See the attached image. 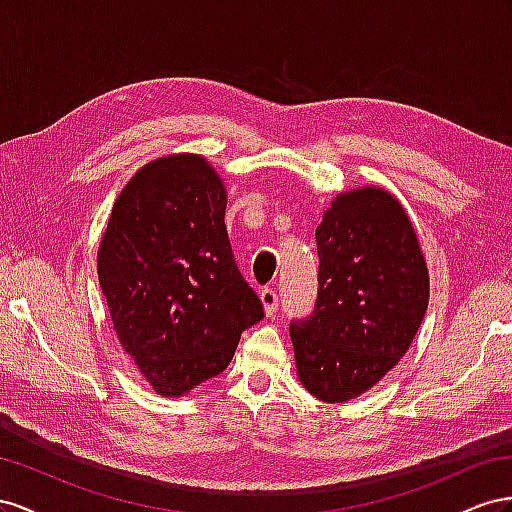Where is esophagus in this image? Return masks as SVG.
I'll use <instances>...</instances> for the list:
<instances>
[{
	"mask_svg": "<svg viewBox=\"0 0 512 512\" xmlns=\"http://www.w3.org/2000/svg\"><path fill=\"white\" fill-rule=\"evenodd\" d=\"M259 298H261V304H264V309H266V313L268 315H274L276 313V309H279V304H281V300H279V294H276L274 289H261V294H259Z\"/></svg>",
	"mask_w": 512,
	"mask_h": 512,
	"instance_id": "34e87169",
	"label": "esophagus"
}]
</instances>
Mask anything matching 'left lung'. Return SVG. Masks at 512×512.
<instances>
[{"label": "left lung", "instance_id": "left-lung-1", "mask_svg": "<svg viewBox=\"0 0 512 512\" xmlns=\"http://www.w3.org/2000/svg\"><path fill=\"white\" fill-rule=\"evenodd\" d=\"M315 242L317 300L289 334L304 388L345 403L410 349L429 304V272L401 203L375 186L334 199Z\"/></svg>", "mask_w": 512, "mask_h": 512}]
</instances>
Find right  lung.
Segmentation results:
<instances>
[{"label": "right lung", "instance_id": "obj_1", "mask_svg": "<svg viewBox=\"0 0 512 512\" xmlns=\"http://www.w3.org/2000/svg\"><path fill=\"white\" fill-rule=\"evenodd\" d=\"M227 193L208 160L158 158L135 173L98 248L113 328L152 388L180 397L223 373L264 319L225 227Z\"/></svg>", "mask_w": 512, "mask_h": 512}]
</instances>
